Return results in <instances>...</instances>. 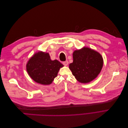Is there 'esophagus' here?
Instances as JSON below:
<instances>
[{
    "mask_svg": "<svg viewBox=\"0 0 128 128\" xmlns=\"http://www.w3.org/2000/svg\"><path fill=\"white\" fill-rule=\"evenodd\" d=\"M63 64L64 66H67L68 64V61H64L63 62Z\"/></svg>",
    "mask_w": 128,
    "mask_h": 128,
    "instance_id": "1",
    "label": "esophagus"
}]
</instances>
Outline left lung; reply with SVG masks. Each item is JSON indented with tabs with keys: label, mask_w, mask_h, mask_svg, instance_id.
<instances>
[{
	"label": "left lung",
	"mask_w": 128,
	"mask_h": 128,
	"mask_svg": "<svg viewBox=\"0 0 128 128\" xmlns=\"http://www.w3.org/2000/svg\"><path fill=\"white\" fill-rule=\"evenodd\" d=\"M73 62L69 65L72 75L79 82L86 84L94 80L101 72L104 64L102 56L88 47L75 50Z\"/></svg>",
	"instance_id": "8db88e82"
}]
</instances>
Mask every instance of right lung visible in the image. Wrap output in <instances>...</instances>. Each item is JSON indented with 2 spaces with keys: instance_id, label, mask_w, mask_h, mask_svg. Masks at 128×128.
<instances>
[{
  "instance_id": "right-lung-1",
  "label": "right lung",
  "mask_w": 128,
  "mask_h": 128,
  "mask_svg": "<svg viewBox=\"0 0 128 128\" xmlns=\"http://www.w3.org/2000/svg\"><path fill=\"white\" fill-rule=\"evenodd\" d=\"M64 65L57 60H52L48 53L36 52L31 57L26 64L29 76L34 82L42 85L52 84Z\"/></svg>"
}]
</instances>
